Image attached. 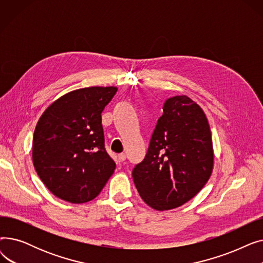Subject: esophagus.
<instances>
[{"mask_svg":"<svg viewBox=\"0 0 263 263\" xmlns=\"http://www.w3.org/2000/svg\"><path fill=\"white\" fill-rule=\"evenodd\" d=\"M126 159H127V156L124 155V154H120V155H118V160H119V162L126 161Z\"/></svg>","mask_w":263,"mask_h":263,"instance_id":"1","label":"esophagus"}]
</instances>
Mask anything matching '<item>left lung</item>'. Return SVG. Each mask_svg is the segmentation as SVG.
Segmentation results:
<instances>
[{"label":"left lung","instance_id":"obj_1","mask_svg":"<svg viewBox=\"0 0 263 263\" xmlns=\"http://www.w3.org/2000/svg\"><path fill=\"white\" fill-rule=\"evenodd\" d=\"M213 165L212 135L203 109L190 97L176 96L165 101L147 155L132 177L142 199L165 211L196 196Z\"/></svg>","mask_w":263,"mask_h":263}]
</instances>
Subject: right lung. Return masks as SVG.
<instances>
[{"label": "right lung", "mask_w": 263, "mask_h": 263, "mask_svg": "<svg viewBox=\"0 0 263 263\" xmlns=\"http://www.w3.org/2000/svg\"><path fill=\"white\" fill-rule=\"evenodd\" d=\"M117 89L91 86L69 91L39 117L33 164L53 195L71 203L90 201L113 175L116 164L104 149L101 113Z\"/></svg>", "instance_id": "right-lung-1"}]
</instances>
